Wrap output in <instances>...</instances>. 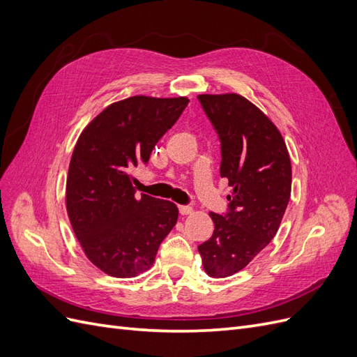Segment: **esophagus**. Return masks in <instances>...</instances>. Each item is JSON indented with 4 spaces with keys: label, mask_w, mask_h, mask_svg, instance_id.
<instances>
[{
    "label": "esophagus",
    "mask_w": 357,
    "mask_h": 357,
    "mask_svg": "<svg viewBox=\"0 0 357 357\" xmlns=\"http://www.w3.org/2000/svg\"><path fill=\"white\" fill-rule=\"evenodd\" d=\"M178 210H180V214H183V215H188V214L193 213V208L189 207V205H178Z\"/></svg>",
    "instance_id": "34e87169"
}]
</instances>
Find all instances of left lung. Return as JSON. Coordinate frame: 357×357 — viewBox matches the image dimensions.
<instances>
[{"mask_svg":"<svg viewBox=\"0 0 357 357\" xmlns=\"http://www.w3.org/2000/svg\"><path fill=\"white\" fill-rule=\"evenodd\" d=\"M198 100L220 139V176L232 186L228 213H210L214 232L198 250L204 271L225 278L275 236L290 199L291 165L277 126L244 96L204 93Z\"/></svg>","mask_w":357,"mask_h":357,"instance_id":"8db88e82","label":"left lung"}]
</instances>
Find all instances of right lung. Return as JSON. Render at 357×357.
<instances>
[{
    "label": "right lung",
    "mask_w": 357,
    "mask_h": 357,
    "mask_svg": "<svg viewBox=\"0 0 357 357\" xmlns=\"http://www.w3.org/2000/svg\"><path fill=\"white\" fill-rule=\"evenodd\" d=\"M189 100L137 95L110 104L83 129L67 177V213L86 257L117 278L142 274L178 219L174 202L135 195L131 169L150 153Z\"/></svg>",
    "instance_id": "obj_1"
}]
</instances>
